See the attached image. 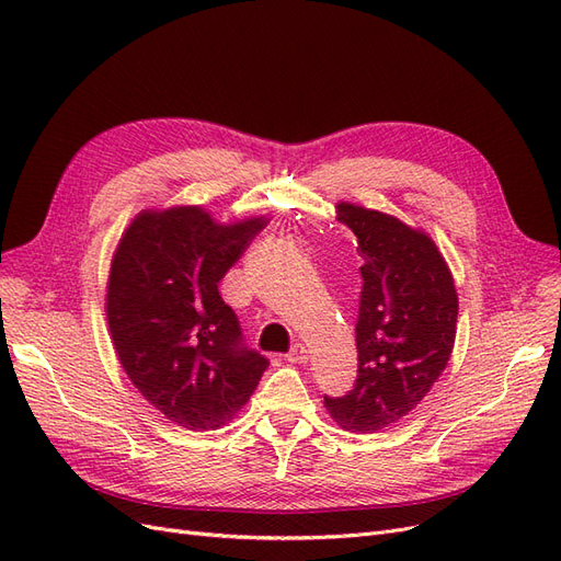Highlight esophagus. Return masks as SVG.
<instances>
[{"instance_id":"obj_1","label":"esophagus","mask_w":561,"mask_h":561,"mask_svg":"<svg viewBox=\"0 0 561 561\" xmlns=\"http://www.w3.org/2000/svg\"><path fill=\"white\" fill-rule=\"evenodd\" d=\"M287 363H307L309 360V351L304 344H295L290 351H287Z\"/></svg>"}]
</instances>
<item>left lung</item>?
I'll return each mask as SVG.
<instances>
[{
	"label": "left lung",
	"mask_w": 561,
	"mask_h": 561,
	"mask_svg": "<svg viewBox=\"0 0 561 561\" xmlns=\"http://www.w3.org/2000/svg\"><path fill=\"white\" fill-rule=\"evenodd\" d=\"M336 213L358 239L363 257L358 379L346 396H325V407L342 428L377 433L410 414L443 375L454 348L458 297L426 233L353 203H339Z\"/></svg>",
	"instance_id": "obj_1"
}]
</instances>
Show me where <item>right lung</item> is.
Returning a JSON list of instances; mask_svg holds the SVG:
<instances>
[{
  "label": "right lung",
  "mask_w": 561,
  "mask_h": 561,
  "mask_svg": "<svg viewBox=\"0 0 561 561\" xmlns=\"http://www.w3.org/2000/svg\"><path fill=\"white\" fill-rule=\"evenodd\" d=\"M264 225H215L184 206L138 215L116 248L107 322L118 363L145 400L186 431L225 426L268 367L217 290Z\"/></svg>",
  "instance_id": "1"
}]
</instances>
